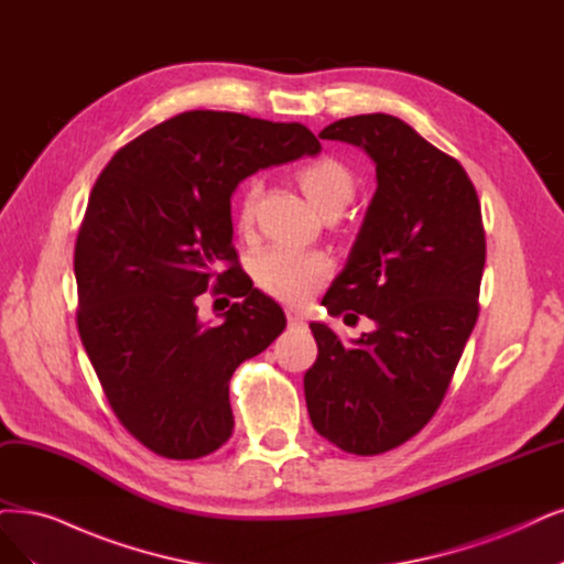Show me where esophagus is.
Returning <instances> with one entry per match:
<instances>
[{"instance_id":"esophagus-1","label":"esophagus","mask_w":564,"mask_h":564,"mask_svg":"<svg viewBox=\"0 0 564 564\" xmlns=\"http://www.w3.org/2000/svg\"><path fill=\"white\" fill-rule=\"evenodd\" d=\"M285 316H288V325H290V327H302L304 321H306L304 314H300V311H293V308H290Z\"/></svg>"}]
</instances>
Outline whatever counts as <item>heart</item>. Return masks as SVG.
I'll return each mask as SVG.
<instances>
[{
  "label": "heart",
  "instance_id": "b5f03b06",
  "mask_svg": "<svg viewBox=\"0 0 564 564\" xmlns=\"http://www.w3.org/2000/svg\"><path fill=\"white\" fill-rule=\"evenodd\" d=\"M302 193L318 212H344L356 193V178L348 166L323 155L304 162L295 172ZM260 197V183L248 181L237 206V229L241 235L250 232L256 223V206ZM335 271V262L323 250H300L290 246H271L256 258L253 274L267 295L285 304H304L314 297Z\"/></svg>",
  "mask_w": 564,
  "mask_h": 564
}]
</instances>
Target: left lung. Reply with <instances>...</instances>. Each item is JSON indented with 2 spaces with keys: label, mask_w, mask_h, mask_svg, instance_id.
Listing matches in <instances>:
<instances>
[{
  "label": "left lung",
  "mask_w": 564,
  "mask_h": 564,
  "mask_svg": "<svg viewBox=\"0 0 564 564\" xmlns=\"http://www.w3.org/2000/svg\"><path fill=\"white\" fill-rule=\"evenodd\" d=\"M321 139L360 145L377 164L360 235L323 297L327 314L356 311L377 329L344 344L311 323L318 358L304 398L327 442L379 455L430 423L463 358L486 264L481 202L460 162L394 116L341 118Z\"/></svg>",
  "instance_id": "8db88e82"
}]
</instances>
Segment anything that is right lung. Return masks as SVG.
Returning <instances> with one entry per match:
<instances>
[{
    "mask_svg": "<svg viewBox=\"0 0 564 564\" xmlns=\"http://www.w3.org/2000/svg\"><path fill=\"white\" fill-rule=\"evenodd\" d=\"M318 151L302 122L185 111L99 174L74 250L76 325L116 419L149 451L197 460L232 436L229 379L285 316L239 267L229 197L262 166ZM212 284L238 302L206 328L194 300Z\"/></svg>",
    "mask_w": 564,
    "mask_h": 564,
    "instance_id": "obj_1",
    "label": "right lung"
}]
</instances>
